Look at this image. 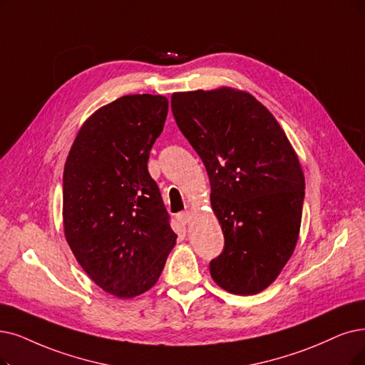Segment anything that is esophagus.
I'll list each match as a JSON object with an SVG mask.
<instances>
[{"label":"esophagus","instance_id":"34e87169","mask_svg":"<svg viewBox=\"0 0 365 365\" xmlns=\"http://www.w3.org/2000/svg\"><path fill=\"white\" fill-rule=\"evenodd\" d=\"M177 218H178V222H181L182 225H187L188 222H190L192 214L188 212V211H184V212H180V214L177 215Z\"/></svg>","mask_w":365,"mask_h":365}]
</instances>
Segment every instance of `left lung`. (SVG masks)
I'll use <instances>...</instances> for the list:
<instances>
[{
    "instance_id": "8db88e82",
    "label": "left lung",
    "mask_w": 365,
    "mask_h": 365,
    "mask_svg": "<svg viewBox=\"0 0 365 365\" xmlns=\"http://www.w3.org/2000/svg\"><path fill=\"white\" fill-rule=\"evenodd\" d=\"M170 108L205 165L225 235L210 262L212 280L235 295L262 292L298 241L305 188L298 155L274 115L245 91L173 93Z\"/></svg>"
}]
</instances>
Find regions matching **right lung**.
Here are the masks:
<instances>
[{
  "instance_id": "right-lung-1",
  "label": "right lung",
  "mask_w": 365,
  "mask_h": 365,
  "mask_svg": "<svg viewBox=\"0 0 365 365\" xmlns=\"http://www.w3.org/2000/svg\"><path fill=\"white\" fill-rule=\"evenodd\" d=\"M168 108L166 97L151 94L100 108L81 127L64 166L66 240L90 279L124 299L157 283L177 242L148 172Z\"/></svg>"
}]
</instances>
